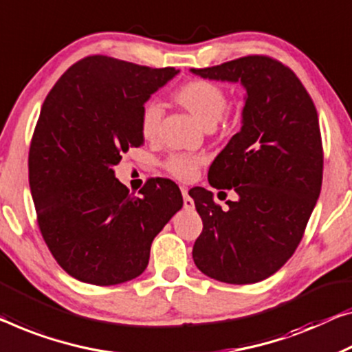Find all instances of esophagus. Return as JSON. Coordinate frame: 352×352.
I'll use <instances>...</instances> for the list:
<instances>
[{
    "label": "esophagus",
    "instance_id": "esophagus-1",
    "mask_svg": "<svg viewBox=\"0 0 352 352\" xmlns=\"http://www.w3.org/2000/svg\"><path fill=\"white\" fill-rule=\"evenodd\" d=\"M182 194H183V206H185V208L186 210L194 208V201L190 196H188V190L185 186H182Z\"/></svg>",
    "mask_w": 352,
    "mask_h": 352
}]
</instances>
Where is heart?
Returning <instances> with one entry per match:
<instances>
[{"label": "heart", "mask_w": 352, "mask_h": 352, "mask_svg": "<svg viewBox=\"0 0 352 352\" xmlns=\"http://www.w3.org/2000/svg\"><path fill=\"white\" fill-rule=\"evenodd\" d=\"M174 101L190 112L194 120L202 128H214L229 106V96L218 83L196 78V80L183 83L172 94ZM162 110L158 104H146L140 115V134L145 140H153L158 135ZM201 158L186 155H174L164 162L166 170L178 180L188 182L196 175L197 167L201 166Z\"/></svg>", "instance_id": "heart-1"}]
</instances>
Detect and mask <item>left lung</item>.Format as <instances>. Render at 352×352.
<instances>
[{"mask_svg":"<svg viewBox=\"0 0 352 352\" xmlns=\"http://www.w3.org/2000/svg\"><path fill=\"white\" fill-rule=\"evenodd\" d=\"M208 80L245 88L242 128L208 170L210 185L237 192L223 210L213 192H190L204 229L192 246L197 269L229 285L274 275L300 243L321 192L322 144L316 107L289 67L251 55L206 69Z\"/></svg>","mask_w":352,"mask_h":352,"instance_id":"1","label":"left lung"}]
</instances>
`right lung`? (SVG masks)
Returning a JSON list of instances; mask_svg holds the SVG:
<instances>
[{"label":"right lung","instance_id":"obj_1","mask_svg":"<svg viewBox=\"0 0 352 352\" xmlns=\"http://www.w3.org/2000/svg\"><path fill=\"white\" fill-rule=\"evenodd\" d=\"M178 72L87 56L42 104L30 146L31 196L50 253L78 281L112 286L139 276L153 239L183 206L174 182L148 180L133 196L113 170L144 144L145 102Z\"/></svg>","mask_w":352,"mask_h":352}]
</instances>
